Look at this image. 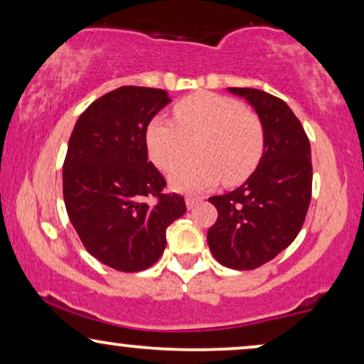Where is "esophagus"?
<instances>
[{
    "instance_id": "esophagus-1",
    "label": "esophagus",
    "mask_w": 364,
    "mask_h": 364,
    "mask_svg": "<svg viewBox=\"0 0 364 364\" xmlns=\"http://www.w3.org/2000/svg\"><path fill=\"white\" fill-rule=\"evenodd\" d=\"M198 202H202V197H197V196H188L186 198V203H187V208H193L197 205Z\"/></svg>"
}]
</instances>
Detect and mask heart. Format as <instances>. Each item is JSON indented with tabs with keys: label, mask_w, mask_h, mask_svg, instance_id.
Returning a JSON list of instances; mask_svg holds the SVG:
<instances>
[{
	"label": "heart",
	"mask_w": 364,
	"mask_h": 364,
	"mask_svg": "<svg viewBox=\"0 0 364 364\" xmlns=\"http://www.w3.org/2000/svg\"><path fill=\"white\" fill-rule=\"evenodd\" d=\"M194 144L197 158L178 165ZM146 144L151 161L171 171L168 183L178 192H200L223 181L245 182L260 162L265 132L260 117L237 99L196 92L173 106V121L157 116L149 122Z\"/></svg>",
	"instance_id": "obj_1"
}]
</instances>
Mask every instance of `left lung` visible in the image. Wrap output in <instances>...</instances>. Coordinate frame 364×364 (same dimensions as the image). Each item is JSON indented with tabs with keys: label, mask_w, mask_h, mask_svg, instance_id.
<instances>
[{
	"label": "left lung",
	"mask_w": 364,
	"mask_h": 364,
	"mask_svg": "<svg viewBox=\"0 0 364 364\" xmlns=\"http://www.w3.org/2000/svg\"><path fill=\"white\" fill-rule=\"evenodd\" d=\"M260 117L265 147L255 172L235 191L213 196L218 212L207 233L223 267L253 270L295 240L311 200V149L305 129L285 101L260 89L228 87Z\"/></svg>",
	"instance_id": "left-lung-1"
}]
</instances>
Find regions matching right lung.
<instances>
[{"label":"right lung","mask_w":364,"mask_h":364,"mask_svg":"<svg viewBox=\"0 0 364 364\" xmlns=\"http://www.w3.org/2000/svg\"><path fill=\"white\" fill-rule=\"evenodd\" d=\"M168 102L162 89L122 86L94 101L69 137L63 166L69 220L86 250L114 270L152 267L167 227L187 210L182 196L164 193L166 178L147 161V126Z\"/></svg>","instance_id":"obj_1"}]
</instances>
